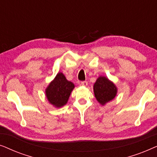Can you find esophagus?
<instances>
[{"mask_svg":"<svg viewBox=\"0 0 157 157\" xmlns=\"http://www.w3.org/2000/svg\"><path fill=\"white\" fill-rule=\"evenodd\" d=\"M81 85L83 86H86L88 85V82L86 81H81Z\"/></svg>","mask_w":157,"mask_h":157,"instance_id":"1","label":"esophagus"}]
</instances>
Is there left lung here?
Here are the masks:
<instances>
[{"label":"left lung","mask_w":157,"mask_h":157,"mask_svg":"<svg viewBox=\"0 0 157 157\" xmlns=\"http://www.w3.org/2000/svg\"><path fill=\"white\" fill-rule=\"evenodd\" d=\"M95 97L101 104L104 105L110 101L117 95V89L115 85L104 76L98 77L94 86Z\"/></svg>","instance_id":"obj_1"}]
</instances>
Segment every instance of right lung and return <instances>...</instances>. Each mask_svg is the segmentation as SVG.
I'll use <instances>...</instances> for the list:
<instances>
[{
	"label": "right lung",
	"instance_id": "right-lung-1",
	"mask_svg": "<svg viewBox=\"0 0 157 157\" xmlns=\"http://www.w3.org/2000/svg\"><path fill=\"white\" fill-rule=\"evenodd\" d=\"M74 88V83L68 81L62 73H59L46 89V97L56 107L63 106L67 103Z\"/></svg>",
	"mask_w": 157,
	"mask_h": 157
}]
</instances>
